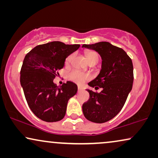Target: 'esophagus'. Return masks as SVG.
I'll return each instance as SVG.
<instances>
[{"label": "esophagus", "mask_w": 158, "mask_h": 158, "mask_svg": "<svg viewBox=\"0 0 158 158\" xmlns=\"http://www.w3.org/2000/svg\"><path fill=\"white\" fill-rule=\"evenodd\" d=\"M77 90H78V92H81L83 90V88L81 87V86H78V87H77Z\"/></svg>", "instance_id": "34e87169"}]
</instances>
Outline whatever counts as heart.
I'll list each match as a JSON object with an SVG mask.
<instances>
[{"label": "heart", "instance_id": "heart-1", "mask_svg": "<svg viewBox=\"0 0 158 158\" xmlns=\"http://www.w3.org/2000/svg\"><path fill=\"white\" fill-rule=\"evenodd\" d=\"M85 55H86V58H87V60H88V62H89L94 60H98V54L95 52H92V51L88 52H86ZM73 55H69L68 57L66 58L65 63L66 64L70 63V62H71V60H72V59H73ZM68 77L69 80L75 82V83L81 84V83H83L84 81H87V80L89 79L90 76H89V75L86 74V73H84L83 72H81V71L73 70L72 72H70V73H69L68 75Z\"/></svg>", "mask_w": 158, "mask_h": 158}]
</instances>
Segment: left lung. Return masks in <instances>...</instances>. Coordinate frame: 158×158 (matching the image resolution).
Wrapping results in <instances>:
<instances>
[{
    "label": "left lung",
    "mask_w": 158,
    "mask_h": 158,
    "mask_svg": "<svg viewBox=\"0 0 158 158\" xmlns=\"http://www.w3.org/2000/svg\"><path fill=\"white\" fill-rule=\"evenodd\" d=\"M82 47L97 52L102 60L100 73L88 85L95 88L98 86L103 90L98 94L86 90L90 98L82 107L83 114L92 122H106L122 110L132 88V61L124 49L109 42L83 44Z\"/></svg>",
    "instance_id": "left-lung-1"
}]
</instances>
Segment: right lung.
<instances>
[{
  "mask_svg": "<svg viewBox=\"0 0 158 158\" xmlns=\"http://www.w3.org/2000/svg\"><path fill=\"white\" fill-rule=\"evenodd\" d=\"M80 44L55 41L40 44L26 55L21 69L20 83L31 111L44 122H58L65 116L69 99L77 94V86L68 81L62 86L54 83L57 70Z\"/></svg>",
  "mask_w": 158,
  "mask_h": 158,
  "instance_id": "1",
  "label": "right lung"
}]
</instances>
